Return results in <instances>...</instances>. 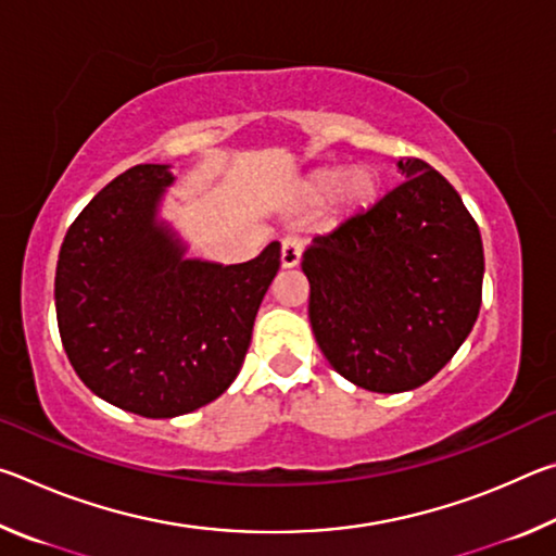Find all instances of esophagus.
I'll return each instance as SVG.
<instances>
[{
	"instance_id": "obj_1",
	"label": "esophagus",
	"mask_w": 556,
	"mask_h": 556,
	"mask_svg": "<svg viewBox=\"0 0 556 556\" xmlns=\"http://www.w3.org/2000/svg\"><path fill=\"white\" fill-rule=\"evenodd\" d=\"M301 250H304V238L301 235H287L285 240H281V267L289 269V267H296L299 260H301Z\"/></svg>"
}]
</instances>
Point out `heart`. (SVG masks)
I'll return each mask as SVG.
<instances>
[{"mask_svg":"<svg viewBox=\"0 0 556 556\" xmlns=\"http://www.w3.org/2000/svg\"><path fill=\"white\" fill-rule=\"evenodd\" d=\"M375 193H378V178L370 168H326V172L316 174L308 195L314 201H331L336 195H341L345 205H368Z\"/></svg>","mask_w":556,"mask_h":556,"instance_id":"obj_1","label":"heart"}]
</instances>
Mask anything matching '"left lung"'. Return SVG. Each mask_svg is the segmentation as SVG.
I'll list each match as a JSON object with an SVG mask.
<instances>
[{"label": "left lung", "mask_w": 556, "mask_h": 556, "mask_svg": "<svg viewBox=\"0 0 556 556\" xmlns=\"http://www.w3.org/2000/svg\"><path fill=\"white\" fill-rule=\"evenodd\" d=\"M404 181L314 238L301 269L308 318L331 368L370 392L429 382L481 312L483 242L437 168L400 159Z\"/></svg>", "instance_id": "left-lung-1"}]
</instances>
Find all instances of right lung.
<instances>
[{
	"instance_id": "1",
	"label": "right lung",
	"mask_w": 556,
	"mask_h": 556,
	"mask_svg": "<svg viewBox=\"0 0 556 556\" xmlns=\"http://www.w3.org/2000/svg\"><path fill=\"white\" fill-rule=\"evenodd\" d=\"M174 181L137 164L102 188L65 232L55 318L65 355L88 388L119 409L168 419L230 388L279 271V242L242 265L184 260L156 225Z\"/></svg>"
}]
</instances>
